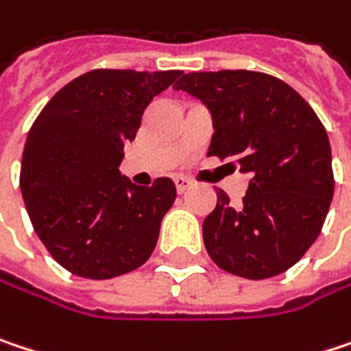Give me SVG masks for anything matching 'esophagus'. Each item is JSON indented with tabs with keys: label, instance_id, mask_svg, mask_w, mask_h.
<instances>
[{
	"label": "esophagus",
	"instance_id": "obj_1",
	"mask_svg": "<svg viewBox=\"0 0 351 351\" xmlns=\"http://www.w3.org/2000/svg\"><path fill=\"white\" fill-rule=\"evenodd\" d=\"M175 184H176V193H178V195H182V193H186V189L191 186V180H189V178H184V176H176Z\"/></svg>",
	"mask_w": 351,
	"mask_h": 351
}]
</instances>
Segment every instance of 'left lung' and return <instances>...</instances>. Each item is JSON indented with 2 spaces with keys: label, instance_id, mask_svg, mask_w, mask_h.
I'll return each mask as SVG.
<instances>
[{
  "label": "left lung",
  "instance_id": "left-lung-1",
  "mask_svg": "<svg viewBox=\"0 0 351 351\" xmlns=\"http://www.w3.org/2000/svg\"><path fill=\"white\" fill-rule=\"evenodd\" d=\"M175 90L210 114L208 156L235 160L251 175L237 205L217 191V207L203 221L210 259L245 279L287 271L317 239L334 197L324 124L291 86L261 72H191Z\"/></svg>",
  "mask_w": 351,
  "mask_h": 351
}]
</instances>
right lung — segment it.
Wrapping results in <instances>:
<instances>
[{
  "instance_id": "add662e5",
  "label": "right lung",
  "mask_w": 351,
  "mask_h": 351,
  "mask_svg": "<svg viewBox=\"0 0 351 351\" xmlns=\"http://www.w3.org/2000/svg\"><path fill=\"white\" fill-rule=\"evenodd\" d=\"M180 74L92 70L66 84L29 128L19 186L38 237L64 269L110 279L152 255L175 182L136 186L118 167L146 106Z\"/></svg>"
}]
</instances>
